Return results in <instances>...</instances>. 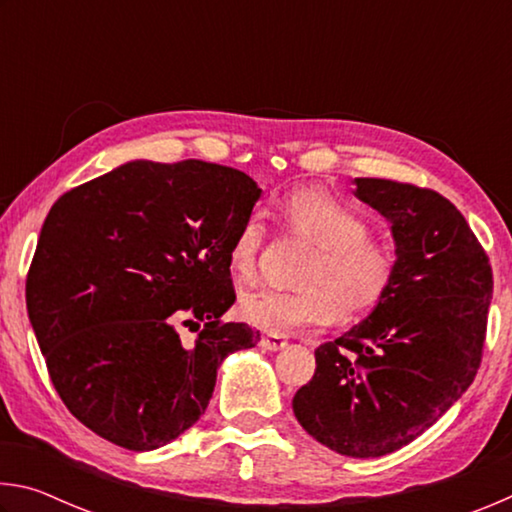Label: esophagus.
Masks as SVG:
<instances>
[{
    "mask_svg": "<svg viewBox=\"0 0 512 512\" xmlns=\"http://www.w3.org/2000/svg\"><path fill=\"white\" fill-rule=\"evenodd\" d=\"M259 345H262V348L268 352H277V350L287 348V339H282V336H275V334H268L262 341H259Z\"/></svg>",
    "mask_w": 512,
    "mask_h": 512,
    "instance_id": "obj_1",
    "label": "esophagus"
}]
</instances>
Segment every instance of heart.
Returning <instances> with one entry per match:
<instances>
[{
	"label": "heart",
	"mask_w": 512,
	"mask_h": 512,
	"mask_svg": "<svg viewBox=\"0 0 512 512\" xmlns=\"http://www.w3.org/2000/svg\"><path fill=\"white\" fill-rule=\"evenodd\" d=\"M284 219L293 232L318 246L298 277L302 289L244 293L237 307L241 320L262 332L287 336L325 325L336 316H363L388 296L397 273L395 253L381 241L368 239L370 225L352 207L318 189H305L287 198ZM264 237L262 214H250L228 250L235 280H253Z\"/></svg>",
	"instance_id": "b5f03b06"
}]
</instances>
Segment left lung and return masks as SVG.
<instances>
[{"label": "left lung", "mask_w": 512, "mask_h": 512, "mask_svg": "<svg viewBox=\"0 0 512 512\" xmlns=\"http://www.w3.org/2000/svg\"><path fill=\"white\" fill-rule=\"evenodd\" d=\"M391 225L397 273L370 314L316 350L293 397L309 436L341 456L409 445L463 397L481 363L492 268L465 216L431 189L354 178Z\"/></svg>", "instance_id": "left-lung-1"}]
</instances>
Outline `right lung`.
Wrapping results in <instances>:
<instances>
[{
  "label": "right lung",
  "mask_w": 512,
  "mask_h": 512,
  "mask_svg": "<svg viewBox=\"0 0 512 512\" xmlns=\"http://www.w3.org/2000/svg\"><path fill=\"white\" fill-rule=\"evenodd\" d=\"M259 196L221 164L131 160L51 207L27 311L60 400L97 436L169 445L201 420L225 357L255 348L259 332L221 316L237 298L228 250Z\"/></svg>",
  "instance_id": "1"
}]
</instances>
